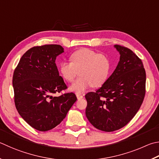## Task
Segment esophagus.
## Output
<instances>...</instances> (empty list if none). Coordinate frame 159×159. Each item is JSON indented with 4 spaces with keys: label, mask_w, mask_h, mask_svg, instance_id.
<instances>
[{
    "label": "esophagus",
    "mask_w": 159,
    "mask_h": 159,
    "mask_svg": "<svg viewBox=\"0 0 159 159\" xmlns=\"http://www.w3.org/2000/svg\"><path fill=\"white\" fill-rule=\"evenodd\" d=\"M76 97H77V99H81L83 98V96L81 94H76Z\"/></svg>",
    "instance_id": "obj_1"
}]
</instances>
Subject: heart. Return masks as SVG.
<instances>
[{"instance_id": "heart-1", "label": "heart", "mask_w": 159, "mask_h": 159, "mask_svg": "<svg viewBox=\"0 0 159 159\" xmlns=\"http://www.w3.org/2000/svg\"><path fill=\"white\" fill-rule=\"evenodd\" d=\"M70 62H62L60 71L67 81L73 82L80 71V78L70 86V90L81 94L92 86L99 87L109 76L111 62L108 57L97 51L81 48L71 55Z\"/></svg>"}]
</instances>
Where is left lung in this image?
<instances>
[{
  "instance_id": "8db88e82",
  "label": "left lung",
  "mask_w": 159,
  "mask_h": 159,
  "mask_svg": "<svg viewBox=\"0 0 159 159\" xmlns=\"http://www.w3.org/2000/svg\"><path fill=\"white\" fill-rule=\"evenodd\" d=\"M120 58L111 76L96 92L85 94V115L95 128L116 131L131 121L143 102L146 73L143 63L131 49L115 45Z\"/></svg>"
}]
</instances>
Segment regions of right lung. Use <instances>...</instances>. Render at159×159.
Returning a JSON list of instances; mask_svg holds the SVG:
<instances>
[{
  "mask_svg": "<svg viewBox=\"0 0 159 159\" xmlns=\"http://www.w3.org/2000/svg\"><path fill=\"white\" fill-rule=\"evenodd\" d=\"M63 52L57 44L34 47L23 55L14 71L16 108L28 125L40 131L58 125L77 100L73 92L53 97L67 88L56 65V57Z\"/></svg>",
  "mask_w": 159,
  "mask_h": 159,
  "instance_id": "obj_1",
  "label": "right lung"
}]
</instances>
